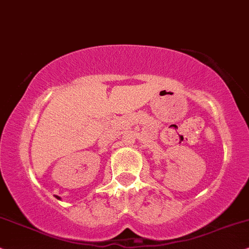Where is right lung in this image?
Returning <instances> with one entry per match:
<instances>
[{
	"instance_id": "1",
	"label": "right lung",
	"mask_w": 249,
	"mask_h": 249,
	"mask_svg": "<svg viewBox=\"0 0 249 249\" xmlns=\"http://www.w3.org/2000/svg\"><path fill=\"white\" fill-rule=\"evenodd\" d=\"M55 198H57V199H60V197H59V196H55Z\"/></svg>"
}]
</instances>
